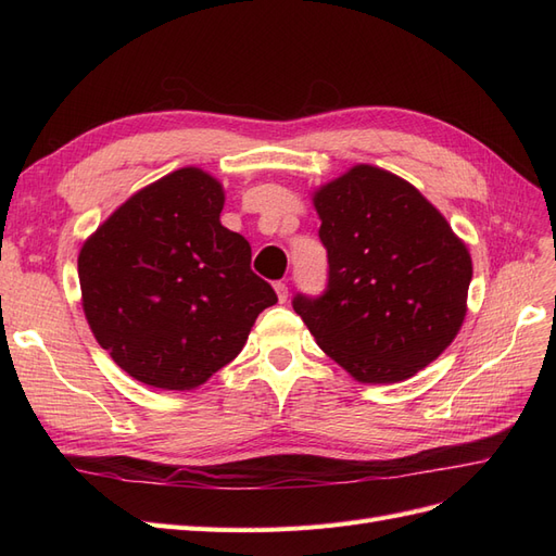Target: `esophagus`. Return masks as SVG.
I'll return each instance as SVG.
<instances>
[{
  "mask_svg": "<svg viewBox=\"0 0 556 556\" xmlns=\"http://www.w3.org/2000/svg\"><path fill=\"white\" fill-rule=\"evenodd\" d=\"M274 290H276V294H278V301H280V304H285V301H288V296H290V290H288V282H282V280H278V282L274 285Z\"/></svg>",
  "mask_w": 556,
  "mask_h": 556,
  "instance_id": "34e87169",
  "label": "esophagus"
}]
</instances>
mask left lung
<instances>
[{
  "instance_id": "1",
  "label": "left lung",
  "mask_w": 556,
  "mask_h": 556,
  "mask_svg": "<svg viewBox=\"0 0 556 556\" xmlns=\"http://www.w3.org/2000/svg\"><path fill=\"white\" fill-rule=\"evenodd\" d=\"M329 278L292 306L317 345L359 382H401L454 341L473 264L466 243L408 180L371 164L313 194Z\"/></svg>"
}]
</instances>
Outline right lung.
Here are the masks:
<instances>
[{
  "mask_svg": "<svg viewBox=\"0 0 556 556\" xmlns=\"http://www.w3.org/2000/svg\"><path fill=\"white\" fill-rule=\"evenodd\" d=\"M223 185L185 166L129 197L78 255L83 311L111 359L157 390H194L243 350L271 285L220 223Z\"/></svg>",
  "mask_w": 556,
  "mask_h": 556,
  "instance_id": "obj_1",
  "label": "right lung"
}]
</instances>
